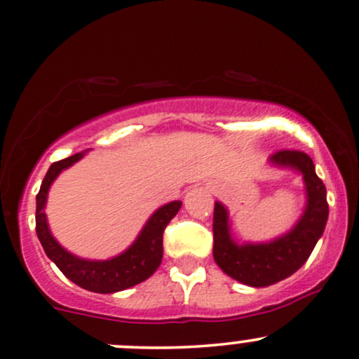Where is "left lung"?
Returning <instances> with one entry per match:
<instances>
[{"mask_svg": "<svg viewBox=\"0 0 359 359\" xmlns=\"http://www.w3.org/2000/svg\"><path fill=\"white\" fill-rule=\"evenodd\" d=\"M269 165L303 177L304 209L287 232L264 243H249L232 232L229 210L222 202L214 207V261L229 278L250 287H266L289 278L308 261L327 222L326 187L316 175L311 157L297 150H280Z\"/></svg>", "mask_w": 359, "mask_h": 359, "instance_id": "1", "label": "left lung"}]
</instances>
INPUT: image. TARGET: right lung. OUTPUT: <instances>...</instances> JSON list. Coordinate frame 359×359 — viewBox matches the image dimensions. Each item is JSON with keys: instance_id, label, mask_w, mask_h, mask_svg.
<instances>
[{"instance_id": "1", "label": "right lung", "mask_w": 359, "mask_h": 359, "mask_svg": "<svg viewBox=\"0 0 359 359\" xmlns=\"http://www.w3.org/2000/svg\"><path fill=\"white\" fill-rule=\"evenodd\" d=\"M86 154L88 150H83L50 165L36 196V236L50 261H53L72 283L98 294H114L149 279L157 271L162 262L163 231L179 212L182 202L172 201L154 210L135 241L116 256L109 259H85L76 256L65 249L51 234L45 207L51 184L63 170L75 165Z\"/></svg>"}]
</instances>
